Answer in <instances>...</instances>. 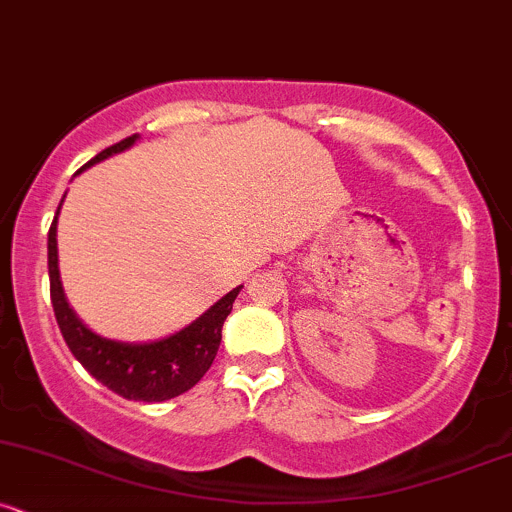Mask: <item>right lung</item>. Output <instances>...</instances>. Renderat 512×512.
<instances>
[{"mask_svg":"<svg viewBox=\"0 0 512 512\" xmlns=\"http://www.w3.org/2000/svg\"><path fill=\"white\" fill-rule=\"evenodd\" d=\"M136 141L134 136H126L119 144L104 148L90 163L82 168H90L92 163L104 161L112 153L124 151ZM80 168V170H82ZM78 170V173H80ZM63 205V202H60ZM60 212V207H58ZM58 212L48 229V276H51V302L56 320L63 334L65 344L73 351L75 359L85 366L90 376H95L102 386L114 390L126 400H144V403H163L185 393L210 371L214 356H217L219 342H222V327L232 305L239 295V288L224 295L217 305H212L200 320H195L183 332L173 337L161 339L151 344H122L112 339L97 337L95 332L82 324L75 312L70 310L65 300L63 285L58 273Z\"/></svg>","mask_w":512,"mask_h":512,"instance_id":"1","label":"right lung"}]
</instances>
